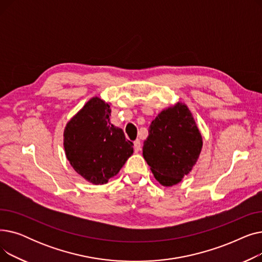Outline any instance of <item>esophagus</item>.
I'll return each instance as SVG.
<instances>
[{
	"label": "esophagus",
	"instance_id": "1",
	"mask_svg": "<svg viewBox=\"0 0 262 262\" xmlns=\"http://www.w3.org/2000/svg\"><path fill=\"white\" fill-rule=\"evenodd\" d=\"M140 148H141V142H140V140L134 141V149H135V152L138 153L139 150H140Z\"/></svg>",
	"mask_w": 262,
	"mask_h": 262
}]
</instances>
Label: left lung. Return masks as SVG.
Masks as SVG:
<instances>
[{
	"mask_svg": "<svg viewBox=\"0 0 262 262\" xmlns=\"http://www.w3.org/2000/svg\"><path fill=\"white\" fill-rule=\"evenodd\" d=\"M203 138L188 106L177 102L152 121L143 143V157L164 187L181 183L196 163Z\"/></svg>",
	"mask_w": 262,
	"mask_h": 262,
	"instance_id": "left-lung-1",
	"label": "left lung"
}]
</instances>
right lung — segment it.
Segmentation results:
<instances>
[{"label": "right lung", "mask_w": 262, "mask_h": 262, "mask_svg": "<svg viewBox=\"0 0 262 262\" xmlns=\"http://www.w3.org/2000/svg\"><path fill=\"white\" fill-rule=\"evenodd\" d=\"M110 104L93 96L63 130L66 157L74 171L93 185L107 184L133 155L134 144L109 119Z\"/></svg>", "instance_id": "obj_1"}]
</instances>
